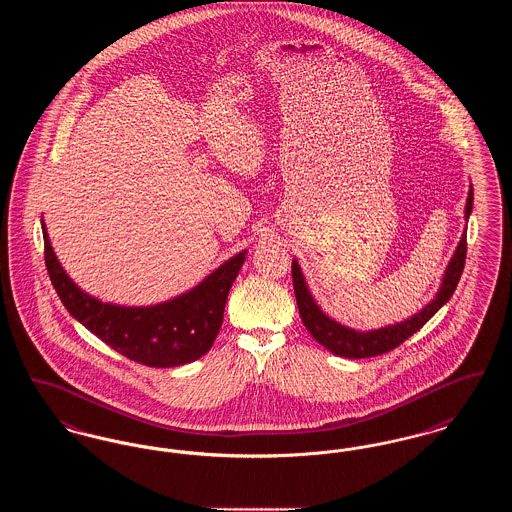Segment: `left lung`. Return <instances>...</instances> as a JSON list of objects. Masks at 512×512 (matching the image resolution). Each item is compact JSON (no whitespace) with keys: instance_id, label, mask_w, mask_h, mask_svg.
Segmentation results:
<instances>
[{"instance_id":"left-lung-1","label":"left lung","mask_w":512,"mask_h":512,"mask_svg":"<svg viewBox=\"0 0 512 512\" xmlns=\"http://www.w3.org/2000/svg\"><path fill=\"white\" fill-rule=\"evenodd\" d=\"M472 201H474V190L470 186L466 205H464V220L466 222L472 213ZM464 259H466V232L461 236V242L457 245L449 265L445 268V274H443L436 297L424 309L414 313L413 317L405 318V320L395 322L390 326H382L378 330H368V332L347 328L340 322H336L334 318L324 315L307 288V282H305V276L301 272L299 263L293 259V292L297 299L299 315H301L305 328L309 330V334L320 345H324L328 351H332L338 357L366 359V357H376V355L388 353L397 345H401L403 341L409 340L414 332H418L451 299V295L455 293V288L461 280V274H463Z\"/></svg>"}]
</instances>
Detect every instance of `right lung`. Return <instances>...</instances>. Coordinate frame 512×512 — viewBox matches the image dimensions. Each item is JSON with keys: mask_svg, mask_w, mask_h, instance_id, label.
<instances>
[{"mask_svg": "<svg viewBox=\"0 0 512 512\" xmlns=\"http://www.w3.org/2000/svg\"><path fill=\"white\" fill-rule=\"evenodd\" d=\"M46 267L65 309L84 328L130 361L155 368L188 365L203 357L219 334L228 292L244 265L245 253L224 261L190 292L147 307L103 303L82 292L57 261L42 220Z\"/></svg>", "mask_w": 512, "mask_h": 512, "instance_id": "obj_1", "label": "right lung"}]
</instances>
